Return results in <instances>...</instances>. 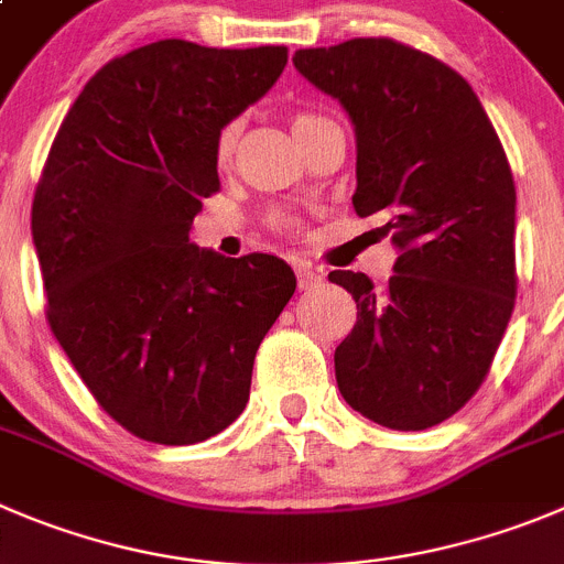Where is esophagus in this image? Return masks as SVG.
<instances>
[{"instance_id": "esophagus-1", "label": "esophagus", "mask_w": 564, "mask_h": 564, "mask_svg": "<svg viewBox=\"0 0 564 564\" xmlns=\"http://www.w3.org/2000/svg\"><path fill=\"white\" fill-rule=\"evenodd\" d=\"M294 272H297L300 292H306V289H314L319 281H323L319 270H314L312 264H297V267H294Z\"/></svg>"}]
</instances>
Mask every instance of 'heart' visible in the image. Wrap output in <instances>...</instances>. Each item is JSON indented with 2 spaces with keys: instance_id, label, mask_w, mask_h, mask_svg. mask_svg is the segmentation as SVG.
Masks as SVG:
<instances>
[{
  "instance_id": "1",
  "label": "heart",
  "mask_w": 564,
  "mask_h": 564,
  "mask_svg": "<svg viewBox=\"0 0 564 564\" xmlns=\"http://www.w3.org/2000/svg\"><path fill=\"white\" fill-rule=\"evenodd\" d=\"M319 122H325L323 116L297 113L292 119V130H294V135H300V133H306L308 128H314V124H319ZM236 144H239V124H228V128H225L223 133H219V139H217V161H219V166H228V163L234 161Z\"/></svg>"
}]
</instances>
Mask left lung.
<instances>
[{
	"label": "left lung",
	"instance_id": "left-lung-1",
	"mask_svg": "<svg viewBox=\"0 0 564 564\" xmlns=\"http://www.w3.org/2000/svg\"><path fill=\"white\" fill-rule=\"evenodd\" d=\"M294 68L339 99L356 133L359 217L398 247L383 289L334 270L356 325L334 354L339 392L394 431H423L470 401L514 308V181L476 91L392 39L300 50Z\"/></svg>",
	"mask_w": 564,
	"mask_h": 564
}]
</instances>
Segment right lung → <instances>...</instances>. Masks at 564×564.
<instances>
[{
    "instance_id": "add662e5",
    "label": "right lung",
    "mask_w": 564,
    "mask_h": 564,
    "mask_svg": "<svg viewBox=\"0 0 564 564\" xmlns=\"http://www.w3.org/2000/svg\"><path fill=\"white\" fill-rule=\"evenodd\" d=\"M286 61V46H139L86 83L46 158V319L99 406L147 442L194 445L245 412L258 345L297 286L283 258L188 241L219 188V133Z\"/></svg>"
}]
</instances>
